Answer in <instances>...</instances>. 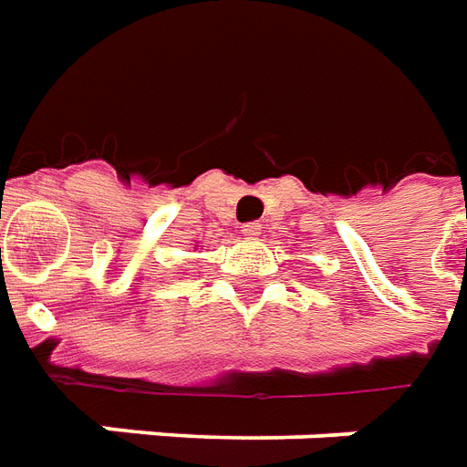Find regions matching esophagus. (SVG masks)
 I'll return each mask as SVG.
<instances>
[{
  "label": "esophagus",
  "instance_id": "esophagus-1",
  "mask_svg": "<svg viewBox=\"0 0 467 467\" xmlns=\"http://www.w3.org/2000/svg\"><path fill=\"white\" fill-rule=\"evenodd\" d=\"M241 234H244L246 239H259L261 223H244V226H241Z\"/></svg>",
  "mask_w": 467,
  "mask_h": 467
}]
</instances>
